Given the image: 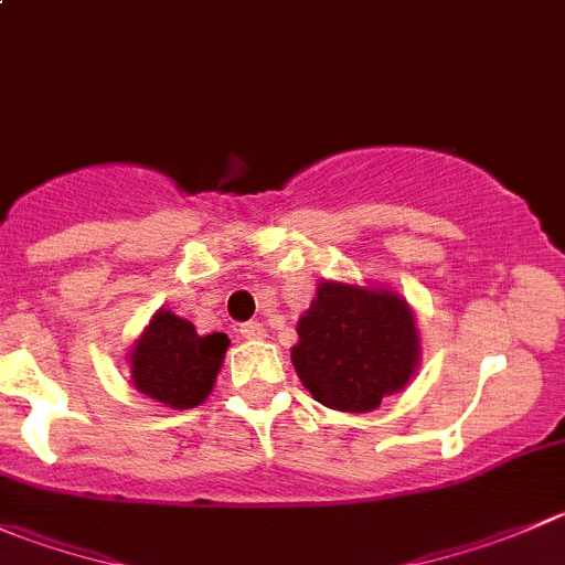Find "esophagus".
I'll list each match as a JSON object with an SVG mask.
<instances>
[{
	"label": "esophagus",
	"mask_w": 565,
	"mask_h": 565,
	"mask_svg": "<svg viewBox=\"0 0 565 565\" xmlns=\"http://www.w3.org/2000/svg\"><path fill=\"white\" fill-rule=\"evenodd\" d=\"M239 333H243L245 339H265L267 337V331L262 322H245V326L239 328Z\"/></svg>",
	"instance_id": "obj_1"
}]
</instances>
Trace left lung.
<instances>
[{"label": "left lung", "instance_id": "1", "mask_svg": "<svg viewBox=\"0 0 565 565\" xmlns=\"http://www.w3.org/2000/svg\"><path fill=\"white\" fill-rule=\"evenodd\" d=\"M289 353L317 403L366 414L408 386L422 361V339L399 292L322 278Z\"/></svg>", "mask_w": 565, "mask_h": 565}]
</instances>
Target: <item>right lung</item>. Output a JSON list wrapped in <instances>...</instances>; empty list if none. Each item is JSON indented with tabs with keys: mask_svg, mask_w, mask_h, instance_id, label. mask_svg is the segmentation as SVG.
<instances>
[{
	"mask_svg": "<svg viewBox=\"0 0 565 565\" xmlns=\"http://www.w3.org/2000/svg\"><path fill=\"white\" fill-rule=\"evenodd\" d=\"M226 333H204L171 309H157L131 342V386L168 408H195L212 394L228 350Z\"/></svg>",
	"mask_w": 565,
	"mask_h": 565,
	"instance_id": "1",
	"label": "right lung"
}]
</instances>
